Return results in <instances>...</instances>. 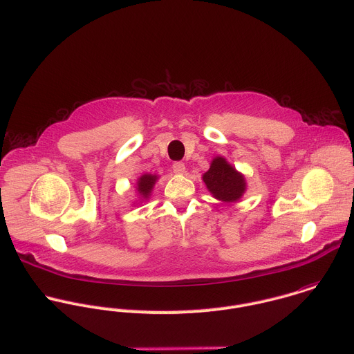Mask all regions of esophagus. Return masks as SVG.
<instances>
[{
    "label": "esophagus",
    "instance_id": "esophagus-1",
    "mask_svg": "<svg viewBox=\"0 0 354 354\" xmlns=\"http://www.w3.org/2000/svg\"><path fill=\"white\" fill-rule=\"evenodd\" d=\"M173 170H174V173H177V174H185V173H187V167H185V165H184L183 162H176V163L173 165Z\"/></svg>",
    "mask_w": 354,
    "mask_h": 354
}]
</instances>
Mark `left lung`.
Segmentation results:
<instances>
[{
	"mask_svg": "<svg viewBox=\"0 0 354 354\" xmlns=\"http://www.w3.org/2000/svg\"><path fill=\"white\" fill-rule=\"evenodd\" d=\"M202 178L210 194L221 202H236L246 191L243 174L236 171L223 156H216L212 160L210 169Z\"/></svg>",
	"mask_w": 354,
	"mask_h": 354,
	"instance_id": "1",
	"label": "left lung"
}]
</instances>
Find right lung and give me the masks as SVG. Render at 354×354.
Instances as JSON below:
<instances>
[{"instance_id": "right-lung-1", "label": "right lung", "mask_w": 354, "mask_h": 354, "mask_svg": "<svg viewBox=\"0 0 354 354\" xmlns=\"http://www.w3.org/2000/svg\"><path fill=\"white\" fill-rule=\"evenodd\" d=\"M158 180V176L156 174H142L138 180H137V191L140 194V198L141 201L144 199H148L152 189H153V185Z\"/></svg>"}]
</instances>
